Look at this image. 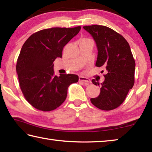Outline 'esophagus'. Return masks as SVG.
<instances>
[{
	"instance_id": "esophagus-1",
	"label": "esophagus",
	"mask_w": 152,
	"mask_h": 152,
	"mask_svg": "<svg viewBox=\"0 0 152 152\" xmlns=\"http://www.w3.org/2000/svg\"><path fill=\"white\" fill-rule=\"evenodd\" d=\"M79 80L82 82L84 84H87V83H89V82H91V80H90L89 78H86V77H84V76H80Z\"/></svg>"
}]
</instances>
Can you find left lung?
I'll use <instances>...</instances> for the list:
<instances>
[{
  "label": "left lung",
  "instance_id": "obj_1",
  "mask_svg": "<svg viewBox=\"0 0 152 152\" xmlns=\"http://www.w3.org/2000/svg\"><path fill=\"white\" fill-rule=\"evenodd\" d=\"M96 43L98 55L96 66L105 67L107 71L104 80L100 84V94L91 99L95 107L110 110L121 104L134 84L135 62L130 46L122 35L103 25L84 26Z\"/></svg>",
  "mask_w": 152,
  "mask_h": 152
}]
</instances>
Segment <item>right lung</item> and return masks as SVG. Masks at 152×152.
Here are the masks:
<instances>
[{
	"label": "right lung",
	"instance_id": "obj_1",
	"mask_svg": "<svg viewBox=\"0 0 152 152\" xmlns=\"http://www.w3.org/2000/svg\"><path fill=\"white\" fill-rule=\"evenodd\" d=\"M80 29L79 26L41 30L31 35L22 46L16 70L23 94L35 109H56L66 100L68 86L78 81L76 74L54 76L53 61L61 58L64 46Z\"/></svg>",
	"mask_w": 152,
	"mask_h": 152
}]
</instances>
